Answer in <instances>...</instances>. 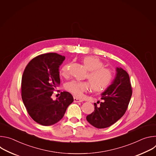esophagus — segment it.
<instances>
[{
    "instance_id": "1",
    "label": "esophagus",
    "mask_w": 156,
    "mask_h": 156,
    "mask_svg": "<svg viewBox=\"0 0 156 156\" xmlns=\"http://www.w3.org/2000/svg\"><path fill=\"white\" fill-rule=\"evenodd\" d=\"M83 100L82 99H78L76 97H74V102H83Z\"/></svg>"
}]
</instances>
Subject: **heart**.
I'll return each instance as SVG.
<instances>
[{
    "label": "heart",
    "instance_id": "heart-1",
    "mask_svg": "<svg viewBox=\"0 0 156 156\" xmlns=\"http://www.w3.org/2000/svg\"><path fill=\"white\" fill-rule=\"evenodd\" d=\"M82 62L84 67L90 71L87 78L93 90L97 92L102 91L110 86L113 80V73L110 69L104 68V63L95 56H86L83 58ZM69 64H65L61 69V75L66 76L68 74ZM87 82L73 80L65 85L66 90L77 97H81L83 93L90 88Z\"/></svg>",
    "mask_w": 156,
    "mask_h": 156
}]
</instances>
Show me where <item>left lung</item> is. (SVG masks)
I'll return each mask as SVG.
<instances>
[{"label":"left lung","instance_id":"left-lung-1","mask_svg":"<svg viewBox=\"0 0 156 156\" xmlns=\"http://www.w3.org/2000/svg\"><path fill=\"white\" fill-rule=\"evenodd\" d=\"M132 95L128 73L116 68V75L111 84L101 94L99 107L94 103V110L86 120L97 128H107L117 122L125 113Z\"/></svg>","mask_w":156,"mask_h":156}]
</instances>
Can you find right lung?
<instances>
[{"instance_id":"right-lung-1","label":"right lung","mask_w":156,"mask_h":156,"mask_svg":"<svg viewBox=\"0 0 156 156\" xmlns=\"http://www.w3.org/2000/svg\"><path fill=\"white\" fill-rule=\"evenodd\" d=\"M65 57L57 53H47L33 58L24 70L21 80V98L27 112L37 123L52 125L63 117L73 102L72 95L61 92L59 98H51L60 84L59 67Z\"/></svg>"}]
</instances>
